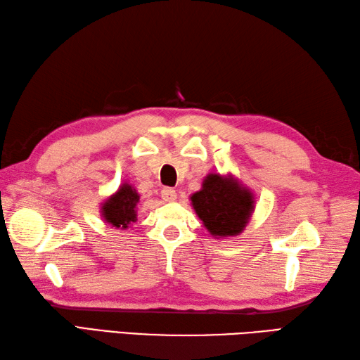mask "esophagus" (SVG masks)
<instances>
[{
	"instance_id": "esophagus-1",
	"label": "esophagus",
	"mask_w": 360,
	"mask_h": 360,
	"mask_svg": "<svg viewBox=\"0 0 360 360\" xmlns=\"http://www.w3.org/2000/svg\"><path fill=\"white\" fill-rule=\"evenodd\" d=\"M160 196H162L164 201L173 202V201H176V190L170 188V187H165V188H162V192H160Z\"/></svg>"
}]
</instances>
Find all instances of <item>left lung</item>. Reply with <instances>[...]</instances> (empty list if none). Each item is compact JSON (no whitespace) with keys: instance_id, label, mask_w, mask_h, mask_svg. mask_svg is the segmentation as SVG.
<instances>
[{"instance_id":"left-lung-1","label":"left lung","mask_w":360,"mask_h":360,"mask_svg":"<svg viewBox=\"0 0 360 360\" xmlns=\"http://www.w3.org/2000/svg\"><path fill=\"white\" fill-rule=\"evenodd\" d=\"M192 204L204 226L215 236L238 235L254 209L249 190L219 174H209L204 179L202 188L192 196Z\"/></svg>"}]
</instances>
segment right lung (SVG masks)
Returning <instances> with one entry per match:
<instances>
[{"label": "right lung", "instance_id": "add662e5", "mask_svg": "<svg viewBox=\"0 0 360 360\" xmlns=\"http://www.w3.org/2000/svg\"><path fill=\"white\" fill-rule=\"evenodd\" d=\"M139 202V195L136 190L124 184L116 195H112L108 201L103 204L102 215L108 224L114 227L127 229L128 224L136 221V205Z\"/></svg>", "mask_w": 360, "mask_h": 360}]
</instances>
